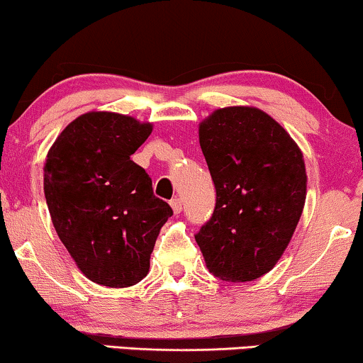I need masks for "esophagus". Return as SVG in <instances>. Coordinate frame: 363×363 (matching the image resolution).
<instances>
[{"instance_id":"obj_1","label":"esophagus","mask_w":363,"mask_h":363,"mask_svg":"<svg viewBox=\"0 0 363 363\" xmlns=\"http://www.w3.org/2000/svg\"><path fill=\"white\" fill-rule=\"evenodd\" d=\"M170 206H172V210H173V213H175V215H178V213H182V210H183L180 198H173V200L170 201Z\"/></svg>"}]
</instances>
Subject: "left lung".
I'll return each mask as SVG.
<instances>
[{
    "label": "left lung",
    "instance_id": "left-lung-1",
    "mask_svg": "<svg viewBox=\"0 0 363 363\" xmlns=\"http://www.w3.org/2000/svg\"><path fill=\"white\" fill-rule=\"evenodd\" d=\"M216 188L211 220L195 236L211 274L247 282L281 259L304 210L301 148L261 108H216L198 127Z\"/></svg>",
    "mask_w": 363,
    "mask_h": 363
}]
</instances>
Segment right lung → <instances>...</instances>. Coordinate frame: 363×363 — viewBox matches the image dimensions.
Here are the masks:
<instances>
[{"label":"right lung","instance_id":"obj_1","mask_svg":"<svg viewBox=\"0 0 363 363\" xmlns=\"http://www.w3.org/2000/svg\"><path fill=\"white\" fill-rule=\"evenodd\" d=\"M153 130L117 112L92 111L59 133L44 163V196L62 245L87 279L128 287L150 269L172 208L130 160Z\"/></svg>","mask_w":363,"mask_h":363}]
</instances>
